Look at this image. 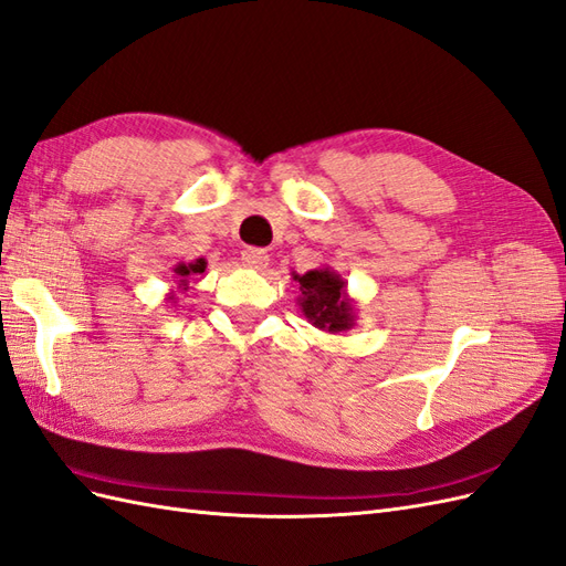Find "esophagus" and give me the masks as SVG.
Returning <instances> with one entry per match:
<instances>
[{
  "instance_id": "esophagus-1",
  "label": "esophagus",
  "mask_w": 566,
  "mask_h": 566,
  "mask_svg": "<svg viewBox=\"0 0 566 566\" xmlns=\"http://www.w3.org/2000/svg\"><path fill=\"white\" fill-rule=\"evenodd\" d=\"M241 260H243V266L254 269V271H262L269 264V254L262 248H245L241 252Z\"/></svg>"
}]
</instances>
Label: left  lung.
<instances>
[{
	"label": "left lung",
	"mask_w": 566,
	"mask_h": 566,
	"mask_svg": "<svg viewBox=\"0 0 566 566\" xmlns=\"http://www.w3.org/2000/svg\"><path fill=\"white\" fill-rule=\"evenodd\" d=\"M300 283L297 304L314 328L325 333H347L356 325V302L347 293V281L331 266L293 273Z\"/></svg>",
	"instance_id": "left-lung-1"
}]
</instances>
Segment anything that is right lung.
<instances>
[{
	"label": "right lung",
	"mask_w": 566,
	"mask_h": 566,
	"mask_svg": "<svg viewBox=\"0 0 566 566\" xmlns=\"http://www.w3.org/2000/svg\"><path fill=\"white\" fill-rule=\"evenodd\" d=\"M205 269H208V262L202 260H196V262H188V264H184V262H179L177 266H175V273H177V279H179V283H177V287L179 290H188V283L191 281H196L200 273H205ZM167 300H175V293H169V297Z\"/></svg>",
	"instance_id": "right-lung-1"
}]
</instances>
